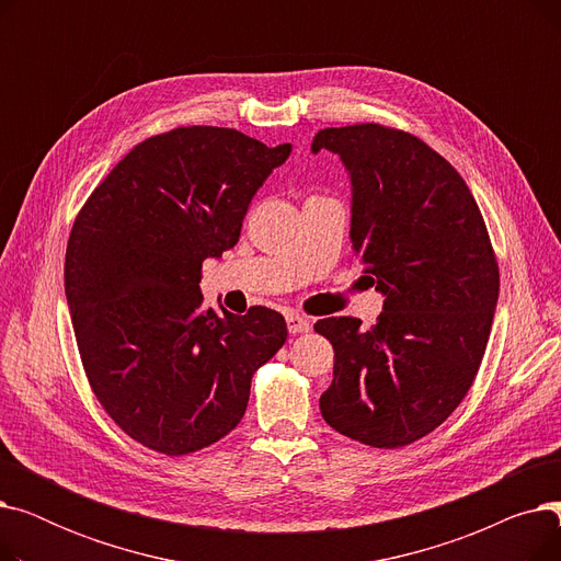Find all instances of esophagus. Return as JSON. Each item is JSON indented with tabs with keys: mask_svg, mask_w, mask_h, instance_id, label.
Here are the masks:
<instances>
[{
	"mask_svg": "<svg viewBox=\"0 0 561 561\" xmlns=\"http://www.w3.org/2000/svg\"><path fill=\"white\" fill-rule=\"evenodd\" d=\"M286 325H288L290 334H305V332H309L311 322L305 316H300V313H288L286 316Z\"/></svg>",
	"mask_w": 561,
	"mask_h": 561,
	"instance_id": "obj_1",
	"label": "esophagus"
}]
</instances>
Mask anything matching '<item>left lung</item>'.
<instances>
[{
	"label": "left lung",
	"instance_id": "1",
	"mask_svg": "<svg viewBox=\"0 0 561 561\" xmlns=\"http://www.w3.org/2000/svg\"><path fill=\"white\" fill-rule=\"evenodd\" d=\"M311 150L343 159L350 239L387 298L368 330L352 316L313 325L334 345L320 414L364 446L404 448L473 387L497 302V259L461 174L414 134L379 123L330 127Z\"/></svg>",
	"mask_w": 561,
	"mask_h": 561
}]
</instances>
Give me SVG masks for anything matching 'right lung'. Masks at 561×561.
I'll return each instance as SVG.
<instances>
[{"label": "right lung", "mask_w": 561, "mask_h": 561, "mask_svg": "<svg viewBox=\"0 0 561 561\" xmlns=\"http://www.w3.org/2000/svg\"><path fill=\"white\" fill-rule=\"evenodd\" d=\"M288 154V142L236 129L176 127L138 142L77 214L66 250L77 347L102 409L136 444L168 457L214 446L284 345L282 313L218 318L199 279Z\"/></svg>", "instance_id": "obj_1"}]
</instances>
